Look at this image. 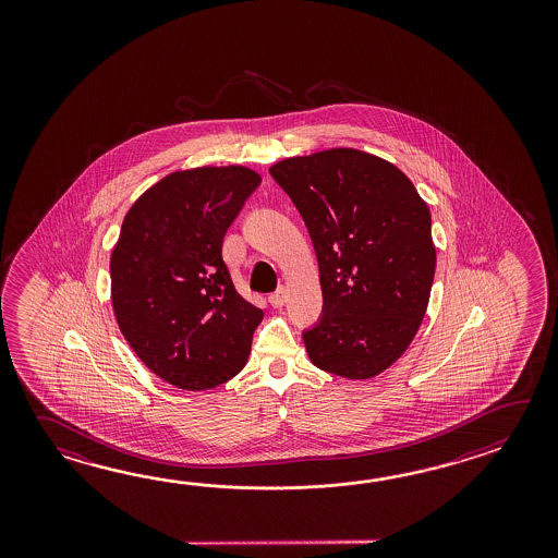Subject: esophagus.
<instances>
[{"label": "esophagus", "instance_id": "34e87169", "mask_svg": "<svg viewBox=\"0 0 558 558\" xmlns=\"http://www.w3.org/2000/svg\"><path fill=\"white\" fill-rule=\"evenodd\" d=\"M284 301H287V291H284V287L277 289L274 295H269V303H271L275 308L283 307Z\"/></svg>", "mask_w": 558, "mask_h": 558}]
</instances>
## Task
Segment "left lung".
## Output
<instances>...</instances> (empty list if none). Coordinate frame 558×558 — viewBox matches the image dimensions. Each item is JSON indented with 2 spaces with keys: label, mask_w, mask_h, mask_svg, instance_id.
<instances>
[{
  "label": "left lung",
  "mask_w": 558,
  "mask_h": 558,
  "mask_svg": "<svg viewBox=\"0 0 558 558\" xmlns=\"http://www.w3.org/2000/svg\"><path fill=\"white\" fill-rule=\"evenodd\" d=\"M269 173L319 263L323 315L303 332L311 363L344 379L377 377L427 313L437 265L427 203L399 167L351 147L287 157Z\"/></svg>",
  "instance_id": "left-lung-1"
}]
</instances>
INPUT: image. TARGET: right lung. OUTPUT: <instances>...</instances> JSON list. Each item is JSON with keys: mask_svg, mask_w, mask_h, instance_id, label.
I'll list each match as a JSON object with an SVG mask.
<instances>
[{"mask_svg": "<svg viewBox=\"0 0 558 558\" xmlns=\"http://www.w3.org/2000/svg\"><path fill=\"white\" fill-rule=\"evenodd\" d=\"M262 175L250 167L169 173L125 215L111 251V305L135 355L183 391H207L245 367L262 308L239 295L223 238Z\"/></svg>", "mask_w": 558, "mask_h": 558, "instance_id": "right-lung-1", "label": "right lung"}]
</instances>
